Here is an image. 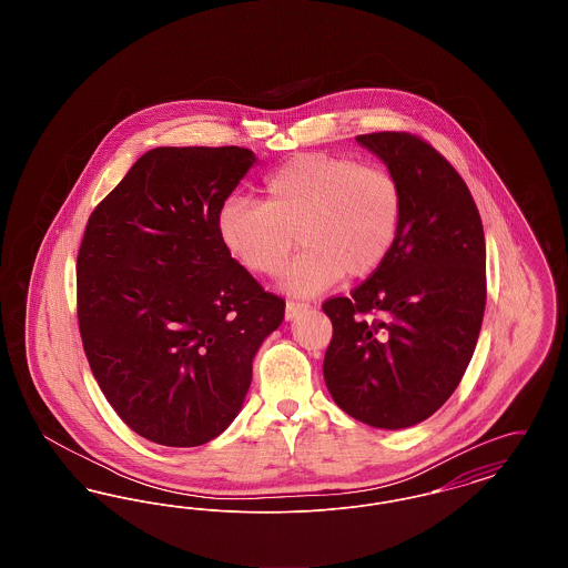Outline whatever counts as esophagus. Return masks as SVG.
Here are the masks:
<instances>
[{
    "mask_svg": "<svg viewBox=\"0 0 568 568\" xmlns=\"http://www.w3.org/2000/svg\"><path fill=\"white\" fill-rule=\"evenodd\" d=\"M304 308H308L306 302H302V300H287V304H285V317H287V320H294L297 313L304 311Z\"/></svg>",
    "mask_w": 568,
    "mask_h": 568,
    "instance_id": "1",
    "label": "esophagus"
}]
</instances>
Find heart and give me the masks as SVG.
<instances>
[{"label": "heart", "mask_w": 568, "mask_h": 568, "mask_svg": "<svg viewBox=\"0 0 568 568\" xmlns=\"http://www.w3.org/2000/svg\"><path fill=\"white\" fill-rule=\"evenodd\" d=\"M264 193V202L230 197L216 232L230 255L260 276L281 272L296 234L304 251L283 287L297 296L324 292L345 272L352 278L373 274L398 241L405 197L387 168L304 153L271 172Z\"/></svg>", "instance_id": "1"}]
</instances>
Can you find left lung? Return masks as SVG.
<instances>
[{"mask_svg":"<svg viewBox=\"0 0 568 568\" xmlns=\"http://www.w3.org/2000/svg\"><path fill=\"white\" fill-rule=\"evenodd\" d=\"M403 187L398 241L332 322L324 378L334 403L373 428L428 419L456 392L486 311V236L456 168L408 132L357 135Z\"/></svg>","mask_w":568,"mask_h":568,"instance_id":"1","label":"left lung"}]
</instances>
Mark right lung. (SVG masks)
<instances>
[{
	"mask_svg": "<svg viewBox=\"0 0 568 568\" xmlns=\"http://www.w3.org/2000/svg\"><path fill=\"white\" fill-rule=\"evenodd\" d=\"M255 155L241 146L144 153L89 216L77 260L82 347L135 434L195 447L243 406L253 357L285 300L223 246L216 216Z\"/></svg>",
	"mask_w": 568,
	"mask_h": 568,
	"instance_id": "right-lung-1",
	"label": "right lung"
}]
</instances>
